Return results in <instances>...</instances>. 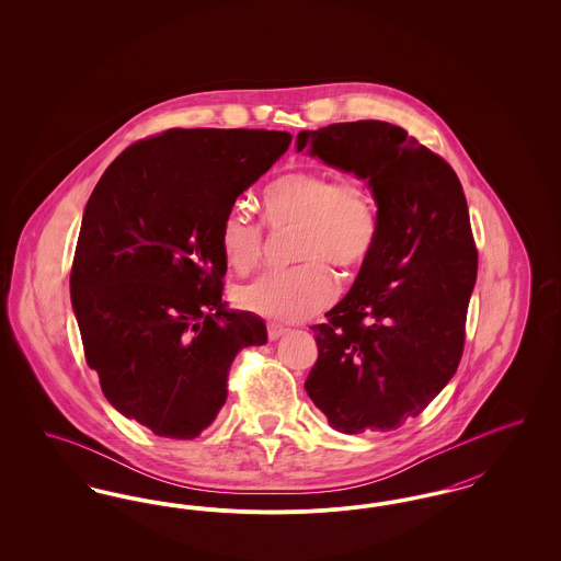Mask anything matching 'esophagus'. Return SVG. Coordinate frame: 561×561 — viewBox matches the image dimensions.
Wrapping results in <instances>:
<instances>
[{
  "label": "esophagus",
  "mask_w": 561,
  "mask_h": 561,
  "mask_svg": "<svg viewBox=\"0 0 561 561\" xmlns=\"http://www.w3.org/2000/svg\"><path fill=\"white\" fill-rule=\"evenodd\" d=\"M267 332L268 341H277V339H279V336H284L288 330H286L284 325H279V323H268Z\"/></svg>",
  "instance_id": "esophagus-1"
}]
</instances>
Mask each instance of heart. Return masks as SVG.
<instances>
[{
  "mask_svg": "<svg viewBox=\"0 0 561 561\" xmlns=\"http://www.w3.org/2000/svg\"><path fill=\"white\" fill-rule=\"evenodd\" d=\"M263 216L277 231L296 229L290 268H268L236 290L241 309L277 321H300L323 309L336 293L325 263L357 268L373 252L378 216L362 179H334L321 170H294L263 188ZM218 245L229 267H254L265 248V229L243 208L225 214Z\"/></svg>",
  "mask_w": 561,
  "mask_h": 561,
  "instance_id": "1",
  "label": "heart"
}]
</instances>
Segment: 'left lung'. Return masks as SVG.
<instances>
[{"label":"left lung","instance_id":"left-lung-1","mask_svg":"<svg viewBox=\"0 0 561 561\" xmlns=\"http://www.w3.org/2000/svg\"><path fill=\"white\" fill-rule=\"evenodd\" d=\"M353 172L373 191L378 233L347 296L313 325L309 398L341 433L391 431L453 378L478 277L467 199L453 168L387 122L296 136V151Z\"/></svg>","mask_w":561,"mask_h":561}]
</instances>
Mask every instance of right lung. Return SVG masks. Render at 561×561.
Here are the masks:
<instances>
[{
	"mask_svg": "<svg viewBox=\"0 0 561 561\" xmlns=\"http://www.w3.org/2000/svg\"><path fill=\"white\" fill-rule=\"evenodd\" d=\"M290 140L172 128L128 147L85 204L71 268L85 362L108 403L160 437L210 427L240 348L267 343L265 321L222 302L218 231Z\"/></svg>",
	"mask_w": 561,
	"mask_h": 561,
	"instance_id": "add662e5",
	"label": "right lung"
}]
</instances>
